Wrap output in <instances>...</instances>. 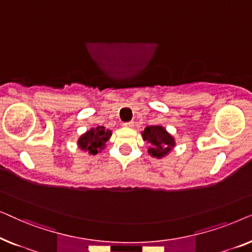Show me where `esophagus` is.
I'll return each mask as SVG.
<instances>
[{"label": "esophagus", "instance_id": "1", "mask_svg": "<svg viewBox=\"0 0 252 252\" xmlns=\"http://www.w3.org/2000/svg\"><path fill=\"white\" fill-rule=\"evenodd\" d=\"M134 123L133 122H127V123H124V126L125 127H133Z\"/></svg>", "mask_w": 252, "mask_h": 252}]
</instances>
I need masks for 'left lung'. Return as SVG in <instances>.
I'll use <instances>...</instances> for the list:
<instances>
[{"label": "left lung", "mask_w": 252, "mask_h": 252, "mask_svg": "<svg viewBox=\"0 0 252 252\" xmlns=\"http://www.w3.org/2000/svg\"><path fill=\"white\" fill-rule=\"evenodd\" d=\"M143 140L151 144L148 149L151 156L164 157L174 147V139L161 126H148L142 133Z\"/></svg>", "instance_id": "obj_1"}]
</instances>
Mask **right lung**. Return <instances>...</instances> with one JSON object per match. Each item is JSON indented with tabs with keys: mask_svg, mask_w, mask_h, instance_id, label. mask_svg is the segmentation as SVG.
I'll list each match as a JSON object with an SVG mask.
<instances>
[{
	"mask_svg": "<svg viewBox=\"0 0 252 252\" xmlns=\"http://www.w3.org/2000/svg\"><path fill=\"white\" fill-rule=\"evenodd\" d=\"M110 135H111L110 130L105 129L103 126H97L96 128L88 130L79 139V147L82 150L88 151L89 154L96 155L104 148L105 142L109 140Z\"/></svg>",
	"mask_w": 252,
	"mask_h": 252,
	"instance_id": "obj_1",
	"label": "right lung"
}]
</instances>
